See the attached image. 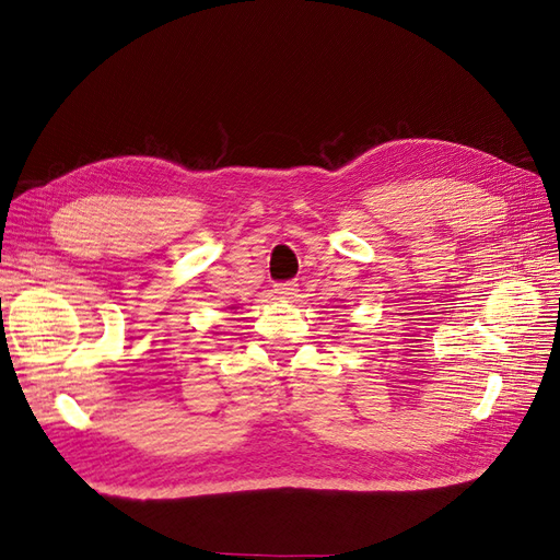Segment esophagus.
<instances>
[{
	"instance_id": "34e87169",
	"label": "esophagus",
	"mask_w": 560,
	"mask_h": 560,
	"mask_svg": "<svg viewBox=\"0 0 560 560\" xmlns=\"http://www.w3.org/2000/svg\"><path fill=\"white\" fill-rule=\"evenodd\" d=\"M273 294L278 299H287V301H294L299 296V284L292 280V282H278Z\"/></svg>"
}]
</instances>
